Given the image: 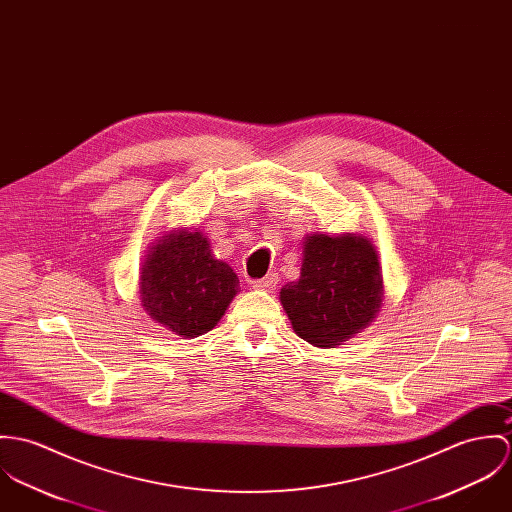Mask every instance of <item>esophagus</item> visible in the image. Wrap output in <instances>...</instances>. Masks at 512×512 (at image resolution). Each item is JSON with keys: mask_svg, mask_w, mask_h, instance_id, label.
Returning a JSON list of instances; mask_svg holds the SVG:
<instances>
[{"mask_svg": "<svg viewBox=\"0 0 512 512\" xmlns=\"http://www.w3.org/2000/svg\"><path fill=\"white\" fill-rule=\"evenodd\" d=\"M279 284V275L277 273H269L265 279H259V281H253L251 286L255 288V290H265V292H271V290H275V286Z\"/></svg>", "mask_w": 512, "mask_h": 512, "instance_id": "esophagus-1", "label": "esophagus"}]
</instances>
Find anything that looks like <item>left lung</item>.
Wrapping results in <instances>:
<instances>
[{
    "label": "left lung",
    "mask_w": 512,
    "mask_h": 512,
    "mask_svg": "<svg viewBox=\"0 0 512 512\" xmlns=\"http://www.w3.org/2000/svg\"><path fill=\"white\" fill-rule=\"evenodd\" d=\"M292 330L314 347H336L365 330L385 300L377 247L361 233H308L298 281L281 288Z\"/></svg>",
    "instance_id": "8db88e82"
}]
</instances>
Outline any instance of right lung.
Returning a JSON list of instances; mask_svg holds the SVG:
<instances>
[{
    "label": "right lung",
    "instance_id": "right-lung-1",
    "mask_svg": "<svg viewBox=\"0 0 512 512\" xmlns=\"http://www.w3.org/2000/svg\"><path fill=\"white\" fill-rule=\"evenodd\" d=\"M237 292V275L216 259L208 237L198 229L165 231L141 261L143 310L184 340L218 326Z\"/></svg>",
    "mask_w": 512,
    "mask_h": 512
}]
</instances>
